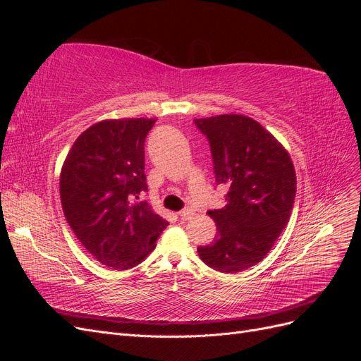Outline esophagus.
<instances>
[{"label": "esophagus", "mask_w": 361, "mask_h": 361, "mask_svg": "<svg viewBox=\"0 0 361 361\" xmlns=\"http://www.w3.org/2000/svg\"><path fill=\"white\" fill-rule=\"evenodd\" d=\"M192 215H194V209H191V207H185V209H182L179 212V216L182 218V220H190Z\"/></svg>", "instance_id": "1"}]
</instances>
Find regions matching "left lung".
<instances>
[{
  "mask_svg": "<svg viewBox=\"0 0 361 361\" xmlns=\"http://www.w3.org/2000/svg\"><path fill=\"white\" fill-rule=\"evenodd\" d=\"M194 123L209 141L216 185H228L226 206L207 212L215 241L197 253L207 267L235 274L259 264L286 227L297 176L288 150L256 120L221 114Z\"/></svg>",
  "mask_w": 361,
  "mask_h": 361,
  "instance_id": "1",
  "label": "left lung"
}]
</instances>
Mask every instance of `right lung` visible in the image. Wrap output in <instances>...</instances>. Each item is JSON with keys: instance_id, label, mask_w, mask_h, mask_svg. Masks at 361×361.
<instances>
[{"instance_id": "right-lung-1", "label": "right lung", "mask_w": 361, "mask_h": 361, "mask_svg": "<svg viewBox=\"0 0 361 361\" xmlns=\"http://www.w3.org/2000/svg\"><path fill=\"white\" fill-rule=\"evenodd\" d=\"M155 118L94 123L75 140L60 174L64 216L84 248L113 269L138 265L169 223L140 195L147 191L145 141Z\"/></svg>"}]
</instances>
